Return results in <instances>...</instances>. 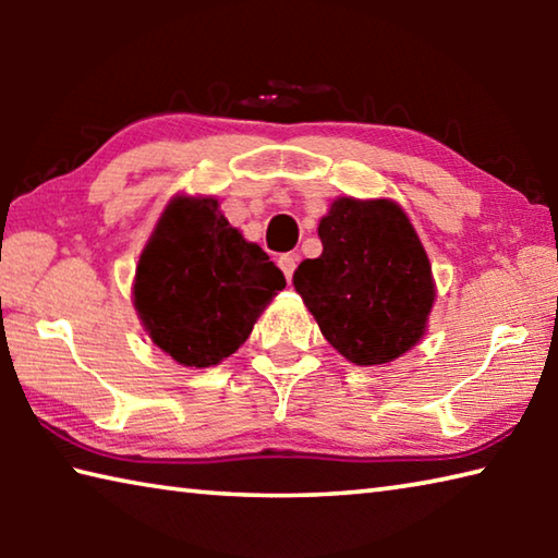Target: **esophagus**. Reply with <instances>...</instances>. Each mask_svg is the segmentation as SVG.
I'll list each match as a JSON object with an SVG mask.
<instances>
[{
    "instance_id": "esophagus-1",
    "label": "esophagus",
    "mask_w": 558,
    "mask_h": 558,
    "mask_svg": "<svg viewBox=\"0 0 558 558\" xmlns=\"http://www.w3.org/2000/svg\"><path fill=\"white\" fill-rule=\"evenodd\" d=\"M278 266L282 270V276H286V280L290 282L292 272H295V268H298V256L295 253H282V256L278 258Z\"/></svg>"
}]
</instances>
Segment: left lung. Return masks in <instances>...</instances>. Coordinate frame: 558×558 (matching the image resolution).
<instances>
[{"instance_id":"obj_1","label":"left lung","mask_w":558,"mask_h":558,"mask_svg":"<svg viewBox=\"0 0 558 558\" xmlns=\"http://www.w3.org/2000/svg\"><path fill=\"white\" fill-rule=\"evenodd\" d=\"M317 233L323 256L302 260L292 286L327 342L359 366L393 362L418 344L436 286L401 206L339 196Z\"/></svg>"}]
</instances>
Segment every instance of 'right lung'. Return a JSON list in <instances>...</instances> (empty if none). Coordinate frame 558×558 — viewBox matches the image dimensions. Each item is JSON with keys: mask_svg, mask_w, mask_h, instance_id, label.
I'll return each instance as SVG.
<instances>
[{"mask_svg": "<svg viewBox=\"0 0 558 558\" xmlns=\"http://www.w3.org/2000/svg\"><path fill=\"white\" fill-rule=\"evenodd\" d=\"M280 268L223 219L214 196H174L135 272V310L153 342L184 366L231 356L268 302Z\"/></svg>", "mask_w": 558, "mask_h": 558, "instance_id": "right-lung-1", "label": "right lung"}]
</instances>
